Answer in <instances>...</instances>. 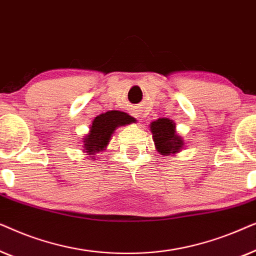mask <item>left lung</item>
<instances>
[{
	"instance_id": "left-lung-1",
	"label": "left lung",
	"mask_w": 256,
	"mask_h": 256,
	"mask_svg": "<svg viewBox=\"0 0 256 256\" xmlns=\"http://www.w3.org/2000/svg\"><path fill=\"white\" fill-rule=\"evenodd\" d=\"M174 128V121L169 118H158L150 124L156 149L162 155L178 152L183 148V140L176 134Z\"/></svg>"
}]
</instances>
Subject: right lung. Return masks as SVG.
<instances>
[{"label":"right lung","instance_id":"1","mask_svg":"<svg viewBox=\"0 0 256 256\" xmlns=\"http://www.w3.org/2000/svg\"><path fill=\"white\" fill-rule=\"evenodd\" d=\"M132 121H134L132 118L129 116L127 113L118 110L107 112L94 118L90 134L84 141L85 152L87 155H90V158L92 160L96 152L104 150L115 128L128 124Z\"/></svg>","mask_w":256,"mask_h":256}]
</instances>
